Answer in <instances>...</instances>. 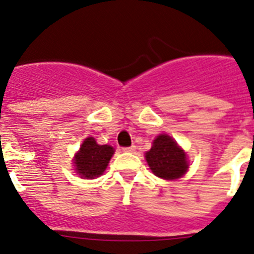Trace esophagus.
Instances as JSON below:
<instances>
[{"instance_id": "1", "label": "esophagus", "mask_w": 254, "mask_h": 254, "mask_svg": "<svg viewBox=\"0 0 254 254\" xmlns=\"http://www.w3.org/2000/svg\"><path fill=\"white\" fill-rule=\"evenodd\" d=\"M134 150H136V146H134V145H131V146L128 147H123V151L126 152H133Z\"/></svg>"}]
</instances>
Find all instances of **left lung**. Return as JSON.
Segmentation results:
<instances>
[{"instance_id":"obj_1","label":"left lung","mask_w":254,"mask_h":254,"mask_svg":"<svg viewBox=\"0 0 254 254\" xmlns=\"http://www.w3.org/2000/svg\"><path fill=\"white\" fill-rule=\"evenodd\" d=\"M150 169L163 179H177L187 172L186 152L168 134H160L145 155Z\"/></svg>"}]
</instances>
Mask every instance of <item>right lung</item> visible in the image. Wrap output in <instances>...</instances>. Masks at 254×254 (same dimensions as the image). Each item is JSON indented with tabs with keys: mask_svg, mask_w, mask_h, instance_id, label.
Here are the masks:
<instances>
[{
	"mask_svg": "<svg viewBox=\"0 0 254 254\" xmlns=\"http://www.w3.org/2000/svg\"><path fill=\"white\" fill-rule=\"evenodd\" d=\"M113 154V147L109 145H98L93 137L86 138L75 156L76 170L87 179L102 176Z\"/></svg>",
	"mask_w": 254,
	"mask_h": 254,
	"instance_id": "right-lung-1",
	"label": "right lung"
}]
</instances>
